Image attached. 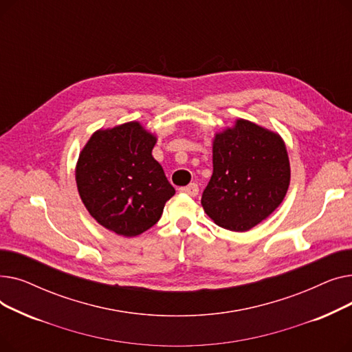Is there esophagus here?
<instances>
[{
  "label": "esophagus",
  "instance_id": "esophagus-1",
  "mask_svg": "<svg viewBox=\"0 0 352 352\" xmlns=\"http://www.w3.org/2000/svg\"><path fill=\"white\" fill-rule=\"evenodd\" d=\"M198 186L195 182H191L190 186H187V187H181L179 188V192H182V194H187V195H190V197H197L198 195Z\"/></svg>",
  "mask_w": 352,
  "mask_h": 352
}]
</instances>
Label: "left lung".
Returning <instances> with one entry per match:
<instances>
[{
    "instance_id": "left-lung-1",
    "label": "left lung",
    "mask_w": 352,
    "mask_h": 352,
    "mask_svg": "<svg viewBox=\"0 0 352 352\" xmlns=\"http://www.w3.org/2000/svg\"><path fill=\"white\" fill-rule=\"evenodd\" d=\"M212 166L201 204L217 226L230 231L260 224L281 204L289 186L283 138L247 120L215 135Z\"/></svg>"
}]
</instances>
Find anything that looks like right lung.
Instances as JSON below:
<instances>
[{"instance_id": "add662e5", "label": "right lung", "mask_w": 352, "mask_h": 352, "mask_svg": "<svg viewBox=\"0 0 352 352\" xmlns=\"http://www.w3.org/2000/svg\"><path fill=\"white\" fill-rule=\"evenodd\" d=\"M155 142L133 121L98 129L82 148L76 168L78 192L104 228L135 236L158 223L175 190L151 154Z\"/></svg>"}]
</instances>
